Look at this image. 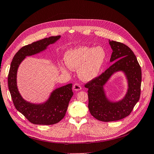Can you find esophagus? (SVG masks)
<instances>
[{
    "label": "esophagus",
    "mask_w": 154,
    "mask_h": 154,
    "mask_svg": "<svg viewBox=\"0 0 154 154\" xmlns=\"http://www.w3.org/2000/svg\"><path fill=\"white\" fill-rule=\"evenodd\" d=\"M81 89H82L81 86L80 85H79L78 83H75V84H73V89L74 91H79L81 90Z\"/></svg>",
    "instance_id": "esophagus-1"
}]
</instances>
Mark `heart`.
I'll return each instance as SVG.
<instances>
[{
    "mask_svg": "<svg viewBox=\"0 0 154 154\" xmlns=\"http://www.w3.org/2000/svg\"><path fill=\"white\" fill-rule=\"evenodd\" d=\"M106 59L103 48L79 46L65 53L64 60L67 66L61 65L62 72L68 73L70 69L77 70L78 75L84 81H91L97 77Z\"/></svg>",
    "mask_w": 154,
    "mask_h": 154,
    "instance_id": "1",
    "label": "heart"
}]
</instances>
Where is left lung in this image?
Wrapping results in <instances>:
<instances>
[{"label":"left lung","instance_id":"1","mask_svg":"<svg viewBox=\"0 0 154 154\" xmlns=\"http://www.w3.org/2000/svg\"><path fill=\"white\" fill-rule=\"evenodd\" d=\"M109 41L113 50L110 61L114 63L85 84V88L88 89L91 114L103 122L119 121L128 116L140 100L141 93V70L134 53L124 44ZM118 71H122L126 75L128 88L122 100L112 102L106 97L104 86L112 74Z\"/></svg>","mask_w":154,"mask_h":154}]
</instances>
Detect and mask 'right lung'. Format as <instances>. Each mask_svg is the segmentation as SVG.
<instances>
[{
    "mask_svg": "<svg viewBox=\"0 0 154 154\" xmlns=\"http://www.w3.org/2000/svg\"><path fill=\"white\" fill-rule=\"evenodd\" d=\"M60 37V35L50 37L25 45L16 53L11 63L8 88L14 105L17 110L34 124L52 125L59 122L65 117L69 101L73 94L72 84L54 89L48 100L42 103H32L22 98L17 87L18 68L26 56L42 52Z\"/></svg>",
    "mask_w": 154,
    "mask_h": 154,
    "instance_id": "1",
    "label": "right lung"
}]
</instances>
